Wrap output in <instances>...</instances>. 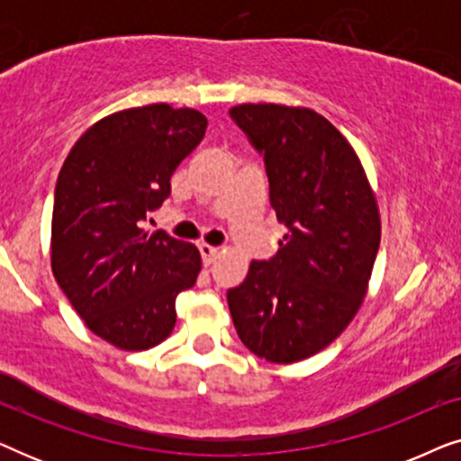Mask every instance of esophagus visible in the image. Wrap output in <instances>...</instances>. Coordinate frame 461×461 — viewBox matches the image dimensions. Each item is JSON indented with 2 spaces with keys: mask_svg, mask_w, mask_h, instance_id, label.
<instances>
[{
  "mask_svg": "<svg viewBox=\"0 0 461 461\" xmlns=\"http://www.w3.org/2000/svg\"><path fill=\"white\" fill-rule=\"evenodd\" d=\"M199 251H201V258H203V264H212L213 260L218 258V248H213V245H207V243H201L199 245Z\"/></svg>",
  "mask_w": 461,
  "mask_h": 461,
  "instance_id": "34e87169",
  "label": "esophagus"
}]
</instances>
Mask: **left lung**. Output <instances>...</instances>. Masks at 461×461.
<instances>
[{
    "label": "left lung",
    "mask_w": 461,
    "mask_h": 461,
    "mask_svg": "<svg viewBox=\"0 0 461 461\" xmlns=\"http://www.w3.org/2000/svg\"><path fill=\"white\" fill-rule=\"evenodd\" d=\"M230 119L264 157L270 205L287 226L270 260L229 289L241 342L270 363L330 346L361 306L380 248V213L348 140L311 109L239 104Z\"/></svg>",
    "instance_id": "obj_1"
}]
</instances>
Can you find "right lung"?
Returning a JSON list of instances; mask_svg holds the SVG:
<instances>
[{"instance_id": "right-lung-1", "label": "right lung", "mask_w": 461, "mask_h": 461, "mask_svg": "<svg viewBox=\"0 0 461 461\" xmlns=\"http://www.w3.org/2000/svg\"><path fill=\"white\" fill-rule=\"evenodd\" d=\"M194 109L149 104L113 113L75 142L54 188L52 273L86 325L123 350H147L176 325L199 249L140 229L172 193L174 169L201 142Z\"/></svg>"}]
</instances>
